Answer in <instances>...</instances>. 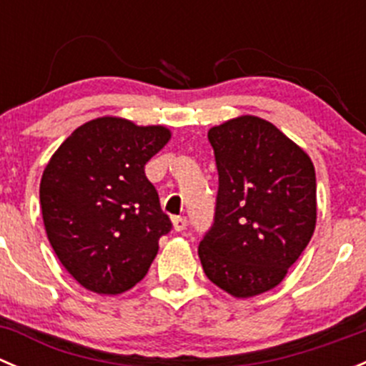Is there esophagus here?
Wrapping results in <instances>:
<instances>
[{
  "label": "esophagus",
  "instance_id": "1",
  "mask_svg": "<svg viewBox=\"0 0 366 366\" xmlns=\"http://www.w3.org/2000/svg\"><path fill=\"white\" fill-rule=\"evenodd\" d=\"M187 227V219L184 216H175L173 217V228H175V232H182L186 230Z\"/></svg>",
  "mask_w": 366,
  "mask_h": 366
}]
</instances>
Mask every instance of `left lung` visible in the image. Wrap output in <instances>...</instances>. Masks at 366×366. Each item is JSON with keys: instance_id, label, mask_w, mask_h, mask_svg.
<instances>
[{"instance_id": "8db88e82", "label": "left lung", "mask_w": 366, "mask_h": 366, "mask_svg": "<svg viewBox=\"0 0 366 366\" xmlns=\"http://www.w3.org/2000/svg\"><path fill=\"white\" fill-rule=\"evenodd\" d=\"M219 187L198 246L207 278L234 297L274 289L315 230L317 182L308 154L264 118L209 131Z\"/></svg>"}]
</instances>
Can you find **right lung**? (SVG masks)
Returning a JSON list of instances; mask_svg holds the SVG:
<instances>
[{"label": "right lung", "mask_w": 366, "mask_h": 366, "mask_svg": "<svg viewBox=\"0 0 366 366\" xmlns=\"http://www.w3.org/2000/svg\"><path fill=\"white\" fill-rule=\"evenodd\" d=\"M169 138L162 125L102 117L77 127L47 162L44 227L61 265L84 289L114 296L149 272L172 221L145 164Z\"/></svg>", "instance_id": "right-lung-1"}]
</instances>
